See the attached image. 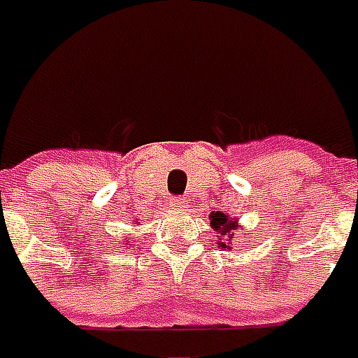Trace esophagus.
<instances>
[{
    "label": "esophagus",
    "mask_w": 358,
    "mask_h": 358,
    "mask_svg": "<svg viewBox=\"0 0 358 358\" xmlns=\"http://www.w3.org/2000/svg\"><path fill=\"white\" fill-rule=\"evenodd\" d=\"M169 206L173 209L185 208V198H169Z\"/></svg>",
    "instance_id": "1"
}]
</instances>
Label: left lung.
<instances>
[{
    "mask_svg": "<svg viewBox=\"0 0 358 358\" xmlns=\"http://www.w3.org/2000/svg\"><path fill=\"white\" fill-rule=\"evenodd\" d=\"M209 224L213 228L215 232L219 234L217 236V245L222 247V249H227L232 243L234 238V230H238V220L232 219V217H228L227 213H222V211H211L209 215Z\"/></svg>",
    "mask_w": 358,
    "mask_h": 358,
    "instance_id": "1",
    "label": "left lung"
}]
</instances>
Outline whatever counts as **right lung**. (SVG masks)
I'll return each instance as SVG.
<instances>
[{
	"mask_svg": "<svg viewBox=\"0 0 358 358\" xmlns=\"http://www.w3.org/2000/svg\"><path fill=\"white\" fill-rule=\"evenodd\" d=\"M122 245H126V243H122Z\"/></svg>",
	"mask_w": 358,
	"mask_h": 358,
	"instance_id": "add662e5",
	"label": "right lung"
}]
</instances>
